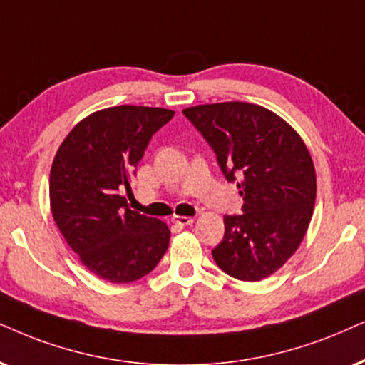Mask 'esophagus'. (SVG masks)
Returning <instances> with one entry per match:
<instances>
[{
	"instance_id": "esophagus-1",
	"label": "esophagus",
	"mask_w": 365,
	"mask_h": 365,
	"mask_svg": "<svg viewBox=\"0 0 365 365\" xmlns=\"http://www.w3.org/2000/svg\"><path fill=\"white\" fill-rule=\"evenodd\" d=\"M172 220L177 225H182V227H185V225H190L193 222L192 217H187V215H173Z\"/></svg>"
}]
</instances>
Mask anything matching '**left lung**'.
<instances>
[{
    "label": "left lung",
    "instance_id": "left-lung-1",
    "mask_svg": "<svg viewBox=\"0 0 365 365\" xmlns=\"http://www.w3.org/2000/svg\"><path fill=\"white\" fill-rule=\"evenodd\" d=\"M214 148L229 182L236 177L242 215H225L222 242L212 251L232 278L261 281L292 257L305 237L317 198L307 145L273 110L251 103L183 109Z\"/></svg>",
    "mask_w": 365,
    "mask_h": 365
}]
</instances>
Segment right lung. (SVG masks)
<instances>
[{"instance_id": "obj_1", "label": "right lung", "mask_w": 365, "mask_h": 365, "mask_svg": "<svg viewBox=\"0 0 365 365\" xmlns=\"http://www.w3.org/2000/svg\"><path fill=\"white\" fill-rule=\"evenodd\" d=\"M175 110L114 106L77 123L55 153L50 209L55 224L91 273L133 283L155 269L170 244L163 220L131 210L119 192L158 129Z\"/></svg>"}]
</instances>
